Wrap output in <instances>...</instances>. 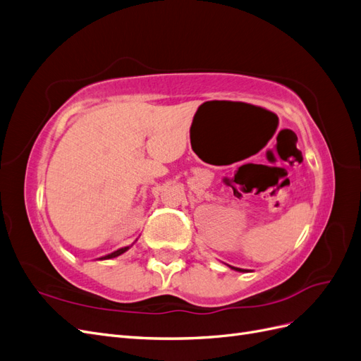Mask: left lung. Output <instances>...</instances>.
<instances>
[{"label": "left lung", "mask_w": 361, "mask_h": 361, "mask_svg": "<svg viewBox=\"0 0 361 361\" xmlns=\"http://www.w3.org/2000/svg\"><path fill=\"white\" fill-rule=\"evenodd\" d=\"M228 268H232V269H235V271H239V272H244L245 269H241V268H236V267H231V265H227Z\"/></svg>", "instance_id": "left-lung-1"}]
</instances>
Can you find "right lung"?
I'll list each match as a JSON object with an SVG mask.
<instances>
[{
	"instance_id": "obj_1",
	"label": "right lung",
	"mask_w": 361,
	"mask_h": 361,
	"mask_svg": "<svg viewBox=\"0 0 361 361\" xmlns=\"http://www.w3.org/2000/svg\"><path fill=\"white\" fill-rule=\"evenodd\" d=\"M129 248H130V245H128V247H122V248H118V250L113 251V253H110V255H106V256H102V257H99V260H105V259H113V257H117V256H120V255H123L125 251H128Z\"/></svg>"
}]
</instances>
